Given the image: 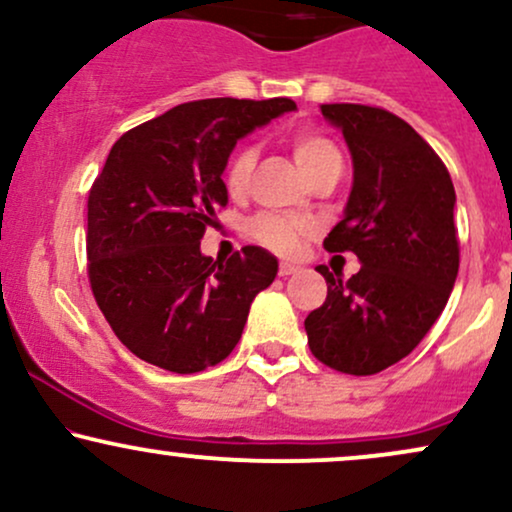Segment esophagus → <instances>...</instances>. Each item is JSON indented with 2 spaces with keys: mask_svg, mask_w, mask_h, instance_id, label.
Listing matches in <instances>:
<instances>
[{
  "mask_svg": "<svg viewBox=\"0 0 512 512\" xmlns=\"http://www.w3.org/2000/svg\"><path fill=\"white\" fill-rule=\"evenodd\" d=\"M298 269H301V267H298V264H293V262H281V264H279V274H281V276L296 274Z\"/></svg>",
  "mask_w": 512,
  "mask_h": 512,
  "instance_id": "1",
  "label": "esophagus"
}]
</instances>
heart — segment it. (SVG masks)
Returning <instances> with one entry per match:
<instances>
[{
  "mask_svg": "<svg viewBox=\"0 0 512 512\" xmlns=\"http://www.w3.org/2000/svg\"><path fill=\"white\" fill-rule=\"evenodd\" d=\"M291 151L293 158H296L298 168L303 170L305 178H315L322 168L330 166L332 161H342L337 146H334L330 139H325L317 132H298L296 137L291 139ZM252 168H255V151L238 149L233 154L231 161H228L226 173H223V185H226L228 195L231 197H243L248 192ZM250 236L257 240V243L264 245V248L279 252V255H291L298 248V240H301L305 226L298 221L284 219V216L274 214H260L250 221L248 226Z\"/></svg>",
  "mask_w": 512,
  "mask_h": 512,
  "instance_id": "heart-1",
  "label": "heart"
}]
</instances>
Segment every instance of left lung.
<instances>
[{
    "label": "left lung",
    "mask_w": 512,
    "mask_h": 512,
    "mask_svg": "<svg viewBox=\"0 0 512 512\" xmlns=\"http://www.w3.org/2000/svg\"><path fill=\"white\" fill-rule=\"evenodd\" d=\"M344 134L354 182L325 250H351L361 269L342 281L325 264L327 298L305 317L317 361L373 375L419 346L443 313L457 269L455 187L414 127L383 108L322 105Z\"/></svg>",
    "instance_id": "obj_1"
}]
</instances>
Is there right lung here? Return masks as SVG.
Listing matches in <instances>:
<instances>
[{
    "instance_id": "right-lung-1",
    "label": "right lung",
    "mask_w": 512,
    "mask_h": 512,
    "mask_svg": "<svg viewBox=\"0 0 512 512\" xmlns=\"http://www.w3.org/2000/svg\"><path fill=\"white\" fill-rule=\"evenodd\" d=\"M291 98L182 103L129 129L88 195V279L122 344L170 373H199L236 349L250 305L279 272L257 245L226 262L199 240L228 204L238 139L293 113Z\"/></svg>"
}]
</instances>
